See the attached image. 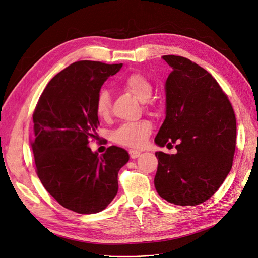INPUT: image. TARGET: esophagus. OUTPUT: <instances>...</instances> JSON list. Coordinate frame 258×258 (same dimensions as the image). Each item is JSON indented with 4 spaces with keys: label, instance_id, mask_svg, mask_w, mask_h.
Masks as SVG:
<instances>
[{
    "label": "esophagus",
    "instance_id": "34e87169",
    "mask_svg": "<svg viewBox=\"0 0 258 258\" xmlns=\"http://www.w3.org/2000/svg\"><path fill=\"white\" fill-rule=\"evenodd\" d=\"M129 155H130V157L132 159H136V158L139 157L140 155H141V152H140V151H135V150H130L129 151Z\"/></svg>",
    "mask_w": 258,
    "mask_h": 258
}]
</instances>
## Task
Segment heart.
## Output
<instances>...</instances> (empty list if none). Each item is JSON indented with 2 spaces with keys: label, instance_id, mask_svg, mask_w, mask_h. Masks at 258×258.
I'll return each mask as SVG.
<instances>
[{
  "label": "heart",
  "instance_id": "heart-1",
  "mask_svg": "<svg viewBox=\"0 0 258 258\" xmlns=\"http://www.w3.org/2000/svg\"><path fill=\"white\" fill-rule=\"evenodd\" d=\"M123 87L130 91L142 103L147 102L153 93V86L150 80L142 74L134 73L127 76L122 82ZM111 95L106 89L100 90L97 97L96 111L99 117L105 118L110 114ZM152 132V123L147 120L127 122L114 132V139L117 143L129 147H140L145 144L148 136Z\"/></svg>",
  "mask_w": 258,
  "mask_h": 258
}]
</instances>
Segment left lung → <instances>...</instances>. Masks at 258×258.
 <instances>
[{
  "label": "left lung",
  "mask_w": 258,
  "mask_h": 258,
  "mask_svg": "<svg viewBox=\"0 0 258 258\" xmlns=\"http://www.w3.org/2000/svg\"><path fill=\"white\" fill-rule=\"evenodd\" d=\"M172 68L165 84L166 118L155 138L160 147L176 143V154L156 152L155 188L176 206H197L224 183L236 150V116L213 76L189 59L163 56Z\"/></svg>",
  "instance_id": "1"
}]
</instances>
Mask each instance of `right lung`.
<instances>
[{"label": "right lung", "mask_w": 258, "mask_h": 258, "mask_svg": "<svg viewBox=\"0 0 258 258\" xmlns=\"http://www.w3.org/2000/svg\"><path fill=\"white\" fill-rule=\"evenodd\" d=\"M119 64L77 61L46 86L33 114L30 140L36 173L59 204L80 214L101 212L118 191L117 175L129 160L126 150L110 146L99 156L89 147L100 124L96 102Z\"/></svg>", "instance_id": "add662e5"}]
</instances>
